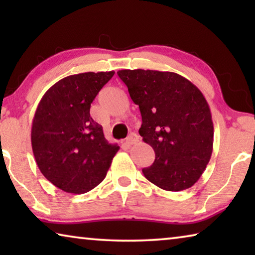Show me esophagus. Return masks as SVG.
Wrapping results in <instances>:
<instances>
[{
	"label": "esophagus",
	"mask_w": 255,
	"mask_h": 255,
	"mask_svg": "<svg viewBox=\"0 0 255 255\" xmlns=\"http://www.w3.org/2000/svg\"><path fill=\"white\" fill-rule=\"evenodd\" d=\"M138 140H139V137H138L137 133L131 132L130 135H129V136L126 138V141H125V144H126L127 146H131V145H133V144H136Z\"/></svg>",
	"instance_id": "1"
}]
</instances>
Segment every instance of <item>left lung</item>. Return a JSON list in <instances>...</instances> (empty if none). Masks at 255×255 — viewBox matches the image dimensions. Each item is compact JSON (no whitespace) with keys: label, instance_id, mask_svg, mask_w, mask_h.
Segmentation results:
<instances>
[{"label":"left lung","instance_id":"left-lung-1","mask_svg":"<svg viewBox=\"0 0 255 255\" xmlns=\"http://www.w3.org/2000/svg\"><path fill=\"white\" fill-rule=\"evenodd\" d=\"M117 73L139 107V135L155 152L154 163L143 169L145 178L166 191L192 187L213 153L214 125L204 94L173 72Z\"/></svg>","mask_w":255,"mask_h":255}]
</instances>
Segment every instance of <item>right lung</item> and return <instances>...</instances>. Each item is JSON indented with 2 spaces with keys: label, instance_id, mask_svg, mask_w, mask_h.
<instances>
[{
  "label": "right lung",
  "instance_id": "obj_1",
  "mask_svg": "<svg viewBox=\"0 0 255 255\" xmlns=\"http://www.w3.org/2000/svg\"><path fill=\"white\" fill-rule=\"evenodd\" d=\"M115 72L64 77L48 89L34 112L32 152L45 178L68 193H85L106 178L119 150L109 144L90 108Z\"/></svg>",
  "mask_w": 255,
  "mask_h": 255
}]
</instances>
